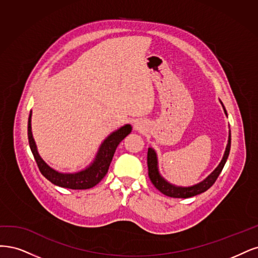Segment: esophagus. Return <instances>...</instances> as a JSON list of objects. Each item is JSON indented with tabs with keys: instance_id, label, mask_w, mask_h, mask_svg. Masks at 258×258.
Segmentation results:
<instances>
[{
	"instance_id": "34e87169",
	"label": "esophagus",
	"mask_w": 258,
	"mask_h": 258,
	"mask_svg": "<svg viewBox=\"0 0 258 258\" xmlns=\"http://www.w3.org/2000/svg\"><path fill=\"white\" fill-rule=\"evenodd\" d=\"M135 127H136V130H140V127H141V126H140V124L136 123V124H135Z\"/></svg>"
}]
</instances>
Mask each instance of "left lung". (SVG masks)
<instances>
[{
  "label": "left lung",
  "mask_w": 258,
  "mask_h": 258,
  "mask_svg": "<svg viewBox=\"0 0 258 258\" xmlns=\"http://www.w3.org/2000/svg\"><path fill=\"white\" fill-rule=\"evenodd\" d=\"M223 106V104H222ZM224 108V112L226 113V109L225 107L223 106ZM230 131H229V135H228V143L225 149V153L223 155V159L221 161V163L219 164V166L215 168L209 176H208L205 180H203L199 183L193 185V186H187V187H183V186H177L173 185L171 183H169L168 181H166L159 172V167H157V156H156V152L153 150L152 148L148 149V157H147V162H148V170H149V178H150L151 182L153 183V185L160 190L161 193H163L166 196L169 197H174V198H188L192 196H196L198 194H202L208 188H210L214 182L217 181L219 174L221 173L224 165H225L227 157L229 155V151H230Z\"/></svg>",
  "instance_id": "left-lung-1"
}]
</instances>
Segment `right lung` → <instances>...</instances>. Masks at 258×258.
<instances>
[{"label":"right lung","instance_id":"add662e5","mask_svg":"<svg viewBox=\"0 0 258 258\" xmlns=\"http://www.w3.org/2000/svg\"><path fill=\"white\" fill-rule=\"evenodd\" d=\"M31 117L32 111L30 112L28 122L29 145L41 174L54 185L72 189H87L95 186L108 172L115 149H117L121 141L132 132V126L130 124H125L124 126L111 133L104 140L101 147H99L94 161L86 169H82L75 173H63L51 168L38 154L35 140L32 135Z\"/></svg>","mask_w":258,"mask_h":258}]
</instances>
